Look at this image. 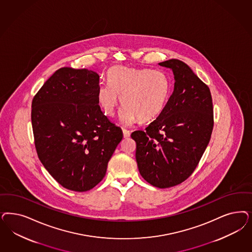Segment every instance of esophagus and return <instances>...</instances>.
<instances>
[{"mask_svg": "<svg viewBox=\"0 0 252 252\" xmlns=\"http://www.w3.org/2000/svg\"><path fill=\"white\" fill-rule=\"evenodd\" d=\"M122 131H123V137H124V138H128V137H130V130H126V129H123Z\"/></svg>", "mask_w": 252, "mask_h": 252, "instance_id": "1", "label": "esophagus"}]
</instances>
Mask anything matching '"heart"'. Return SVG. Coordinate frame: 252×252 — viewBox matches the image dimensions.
I'll return each instance as SVG.
<instances>
[{
	"label": "heart",
	"mask_w": 252,
	"mask_h": 252,
	"mask_svg": "<svg viewBox=\"0 0 252 252\" xmlns=\"http://www.w3.org/2000/svg\"><path fill=\"white\" fill-rule=\"evenodd\" d=\"M107 81L98 87V105L106 115L113 116L122 96L121 120L126 125L157 119L171 96V81L158 70L118 65L108 70Z\"/></svg>",
	"instance_id": "obj_1"
}]
</instances>
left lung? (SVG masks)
Listing matches in <instances>:
<instances>
[{
    "label": "left lung",
    "instance_id": "1",
    "mask_svg": "<svg viewBox=\"0 0 252 252\" xmlns=\"http://www.w3.org/2000/svg\"><path fill=\"white\" fill-rule=\"evenodd\" d=\"M172 70L174 89L165 110L146 130H135L139 172L158 188L174 187L195 171L213 129L211 91L183 61L158 63Z\"/></svg>",
    "mask_w": 252,
    "mask_h": 252
}]
</instances>
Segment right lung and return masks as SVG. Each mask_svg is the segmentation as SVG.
Instances as JSON below:
<instances>
[{"label":"right lung","mask_w":252,"mask_h":252,"mask_svg":"<svg viewBox=\"0 0 252 252\" xmlns=\"http://www.w3.org/2000/svg\"><path fill=\"white\" fill-rule=\"evenodd\" d=\"M99 75L62 67L44 82L32 105L38 157L52 177L76 192L94 188L123 134L98 105Z\"/></svg>","instance_id":"right-lung-1"}]
</instances>
